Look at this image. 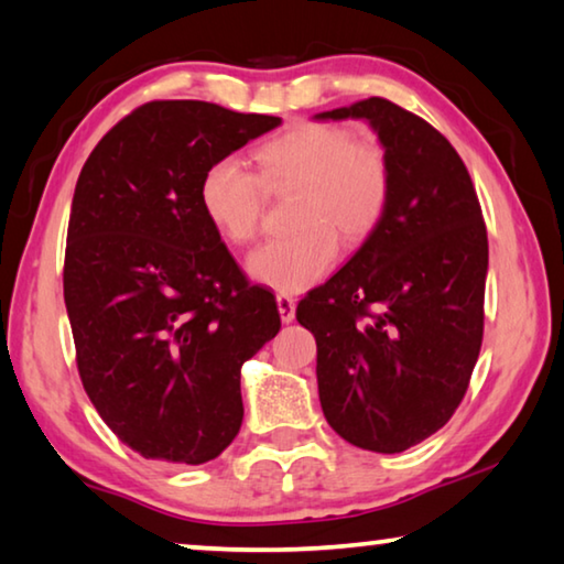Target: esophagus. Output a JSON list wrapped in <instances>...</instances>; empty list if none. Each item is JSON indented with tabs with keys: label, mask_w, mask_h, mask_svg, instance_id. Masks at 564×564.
<instances>
[{
	"label": "esophagus",
	"mask_w": 564,
	"mask_h": 564,
	"mask_svg": "<svg viewBox=\"0 0 564 564\" xmlns=\"http://www.w3.org/2000/svg\"><path fill=\"white\" fill-rule=\"evenodd\" d=\"M275 303H279L281 321H283V323H291V321L295 318V301L291 299V295L279 293V295H275Z\"/></svg>",
	"instance_id": "esophagus-1"
}]
</instances>
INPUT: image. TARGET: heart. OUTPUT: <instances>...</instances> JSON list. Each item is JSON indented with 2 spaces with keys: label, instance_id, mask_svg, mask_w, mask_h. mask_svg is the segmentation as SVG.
<instances>
[{
  "label": "heart",
  "instance_id": "1",
  "mask_svg": "<svg viewBox=\"0 0 564 564\" xmlns=\"http://www.w3.org/2000/svg\"><path fill=\"white\" fill-rule=\"evenodd\" d=\"M261 176L238 156L206 169L198 202L218 234L248 243L259 234L265 187L303 188L295 224L301 231L273 238L248 256L256 283L279 293L316 285L338 261L340 236L360 243L383 224L393 194V169L376 141H360L336 123L305 121L259 149Z\"/></svg>",
  "mask_w": 564,
  "mask_h": 564
}]
</instances>
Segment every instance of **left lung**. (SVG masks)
<instances>
[{"label":"left lung","instance_id":"1","mask_svg":"<svg viewBox=\"0 0 564 564\" xmlns=\"http://www.w3.org/2000/svg\"><path fill=\"white\" fill-rule=\"evenodd\" d=\"M316 119H366L393 169L383 224L295 308L316 336L318 395L343 441L403 453L453 417L482 346L488 231L441 131L370 97Z\"/></svg>","mask_w":564,"mask_h":564}]
</instances>
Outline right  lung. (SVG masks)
<instances>
[{
  "label": "right lung",
  "instance_id": "right-lung-1",
  "mask_svg": "<svg viewBox=\"0 0 564 564\" xmlns=\"http://www.w3.org/2000/svg\"><path fill=\"white\" fill-rule=\"evenodd\" d=\"M279 123L149 101L94 147L76 181L64 253L76 368L104 423L147 460L202 465L241 431V366L281 316L208 224L198 186L216 159Z\"/></svg>",
  "mask_w": 564,
  "mask_h": 564
}]
</instances>
